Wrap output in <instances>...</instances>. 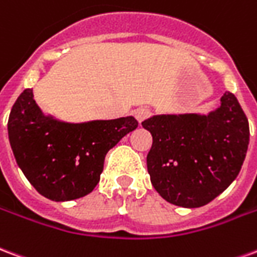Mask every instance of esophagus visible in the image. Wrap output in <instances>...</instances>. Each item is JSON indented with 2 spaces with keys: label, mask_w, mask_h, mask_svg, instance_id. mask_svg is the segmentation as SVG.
Instances as JSON below:
<instances>
[{
  "label": "esophagus",
  "mask_w": 257,
  "mask_h": 257,
  "mask_svg": "<svg viewBox=\"0 0 257 257\" xmlns=\"http://www.w3.org/2000/svg\"><path fill=\"white\" fill-rule=\"evenodd\" d=\"M134 116L137 117V120L141 123V121H144L145 119H148V117L151 116V110H149V108L142 106V108H138V109L134 110Z\"/></svg>",
  "instance_id": "obj_1"
}]
</instances>
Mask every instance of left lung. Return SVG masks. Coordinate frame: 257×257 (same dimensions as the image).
Here are the masks:
<instances>
[{"instance_id": "1", "label": "left lung", "mask_w": 257, "mask_h": 257, "mask_svg": "<svg viewBox=\"0 0 257 257\" xmlns=\"http://www.w3.org/2000/svg\"><path fill=\"white\" fill-rule=\"evenodd\" d=\"M142 127L153 137L147 157L152 185L179 207H203L218 197L237 178L248 151V119L230 91L208 115H156Z\"/></svg>"}]
</instances>
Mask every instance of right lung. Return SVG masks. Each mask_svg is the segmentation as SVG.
I'll return each instance as SVG.
<instances>
[{"label":"right lung","instance_id":"add662e5","mask_svg":"<svg viewBox=\"0 0 257 257\" xmlns=\"http://www.w3.org/2000/svg\"><path fill=\"white\" fill-rule=\"evenodd\" d=\"M137 127L133 116L60 121L45 116L33 89H26L12 106L8 136L18 166L37 192L53 201H69L93 192L108 151Z\"/></svg>","mask_w":257,"mask_h":257}]
</instances>
